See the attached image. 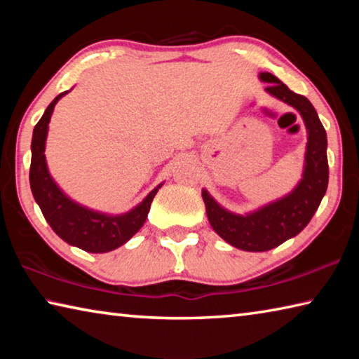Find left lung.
Segmentation results:
<instances>
[{
  "instance_id": "obj_1",
  "label": "left lung",
  "mask_w": 359,
  "mask_h": 359,
  "mask_svg": "<svg viewBox=\"0 0 359 359\" xmlns=\"http://www.w3.org/2000/svg\"><path fill=\"white\" fill-rule=\"evenodd\" d=\"M258 77L261 82L269 83L266 87L267 93L299 112L307 130V144L302 175L293 190L247 214H234L224 209L203 188L210 226L229 245L245 252L271 250L299 234L317 212L330 177L326 131L312 102L306 96L291 92L271 72H259Z\"/></svg>"
}]
</instances>
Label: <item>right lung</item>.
Returning <instances> with one entry per match:
<instances>
[{"label":"right lung","mask_w":359,"mask_h":359,"mask_svg":"<svg viewBox=\"0 0 359 359\" xmlns=\"http://www.w3.org/2000/svg\"><path fill=\"white\" fill-rule=\"evenodd\" d=\"M66 93L69 92L60 93L47 106L33 130L29 185L34 201L38 203L42 215L58 238L85 252L106 253L123 245L142 228L149 215L150 204L163 184L155 187L141 203L125 214H106L85 208L71 199L48 172L44 154L53 109Z\"/></svg>","instance_id":"obj_1"}]
</instances>
